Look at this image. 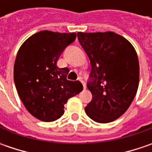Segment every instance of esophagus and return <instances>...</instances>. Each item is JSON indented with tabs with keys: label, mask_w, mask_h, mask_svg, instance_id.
<instances>
[{
	"label": "esophagus",
	"mask_w": 152,
	"mask_h": 152,
	"mask_svg": "<svg viewBox=\"0 0 152 152\" xmlns=\"http://www.w3.org/2000/svg\"><path fill=\"white\" fill-rule=\"evenodd\" d=\"M80 82H81V83H82V85H83V86H84V89H86V85H85V82H84V81H83V80H82V79H80Z\"/></svg>",
	"instance_id": "esophagus-1"
}]
</instances>
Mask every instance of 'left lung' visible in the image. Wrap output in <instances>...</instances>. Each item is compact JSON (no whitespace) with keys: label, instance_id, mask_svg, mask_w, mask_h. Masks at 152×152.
Listing matches in <instances>:
<instances>
[{"label":"left lung","instance_id":"1","mask_svg":"<svg viewBox=\"0 0 152 152\" xmlns=\"http://www.w3.org/2000/svg\"><path fill=\"white\" fill-rule=\"evenodd\" d=\"M78 39L91 64L87 87L92 100L85 113L97 123L113 122L128 110L136 95L137 53L128 39L114 32H79Z\"/></svg>","mask_w":152,"mask_h":152}]
</instances>
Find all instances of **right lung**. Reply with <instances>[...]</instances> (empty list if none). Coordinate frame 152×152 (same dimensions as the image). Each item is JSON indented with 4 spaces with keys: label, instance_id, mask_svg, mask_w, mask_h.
Here are the masks:
<instances>
[{
    "label": "right lung",
    "instance_id": "obj_1",
    "mask_svg": "<svg viewBox=\"0 0 152 152\" xmlns=\"http://www.w3.org/2000/svg\"><path fill=\"white\" fill-rule=\"evenodd\" d=\"M75 39V33L43 30L27 39L18 51L13 70L16 89L28 112L37 119L60 118L67 100L83 91L79 81L67 79L68 68L56 66L61 52Z\"/></svg>",
    "mask_w": 152,
    "mask_h": 152
}]
</instances>
